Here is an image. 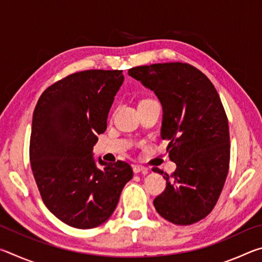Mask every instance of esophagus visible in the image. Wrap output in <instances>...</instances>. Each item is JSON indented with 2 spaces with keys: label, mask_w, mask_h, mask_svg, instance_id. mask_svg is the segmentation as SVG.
I'll list each match as a JSON object with an SVG mask.
<instances>
[{
  "label": "esophagus",
  "mask_w": 262,
  "mask_h": 262,
  "mask_svg": "<svg viewBox=\"0 0 262 262\" xmlns=\"http://www.w3.org/2000/svg\"><path fill=\"white\" fill-rule=\"evenodd\" d=\"M133 171H134V173L147 174L148 173V167L142 166V165H133Z\"/></svg>",
  "instance_id": "1"
}]
</instances>
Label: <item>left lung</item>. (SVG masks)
I'll list each match as a JSON object with an SVG mask.
<instances>
[{
	"label": "left lung",
	"instance_id": "1",
	"mask_svg": "<svg viewBox=\"0 0 262 262\" xmlns=\"http://www.w3.org/2000/svg\"><path fill=\"white\" fill-rule=\"evenodd\" d=\"M128 75L161 101V136L170 141L166 150L177 165L172 179L164 174L166 187L154 206L171 223H196L215 207L229 171V123L220 96L205 74L183 62L140 66Z\"/></svg>",
	"mask_w": 262,
	"mask_h": 262
}]
</instances>
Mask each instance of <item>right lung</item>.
I'll use <instances>...</instances> for the list:
<instances>
[{"mask_svg":"<svg viewBox=\"0 0 262 262\" xmlns=\"http://www.w3.org/2000/svg\"><path fill=\"white\" fill-rule=\"evenodd\" d=\"M122 70H84L48 86L32 118L30 162L45 206L63 223L92 229L107 221L133 178L126 162L98 167L92 149L107 127Z\"/></svg>","mask_w":262,"mask_h":262,"instance_id":"right-lung-1","label":"right lung"}]
</instances>
